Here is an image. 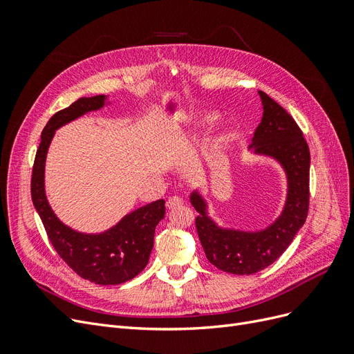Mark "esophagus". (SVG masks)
Here are the masks:
<instances>
[{
  "label": "esophagus",
  "instance_id": "esophagus-1",
  "mask_svg": "<svg viewBox=\"0 0 354 354\" xmlns=\"http://www.w3.org/2000/svg\"><path fill=\"white\" fill-rule=\"evenodd\" d=\"M185 203V201L181 199V198H178V196H171L168 201H167V207L168 208H177V207H181Z\"/></svg>",
  "mask_w": 354,
  "mask_h": 354
}]
</instances>
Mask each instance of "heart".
Here are the masks:
<instances>
[{
    "mask_svg": "<svg viewBox=\"0 0 354 354\" xmlns=\"http://www.w3.org/2000/svg\"><path fill=\"white\" fill-rule=\"evenodd\" d=\"M217 121V116L214 115V113H208V115H205V116H202L201 120H199V122H198V125L201 127V128H208V127H211L214 122Z\"/></svg>",
    "mask_w": 354,
    "mask_h": 354,
    "instance_id": "b5f03b06",
    "label": "heart"
}]
</instances>
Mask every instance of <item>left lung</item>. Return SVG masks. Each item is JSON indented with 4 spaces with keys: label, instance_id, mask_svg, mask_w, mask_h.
Here are the masks:
<instances>
[{
    "label": "left lung",
    "instance_id": "left-lung-1",
    "mask_svg": "<svg viewBox=\"0 0 354 354\" xmlns=\"http://www.w3.org/2000/svg\"><path fill=\"white\" fill-rule=\"evenodd\" d=\"M263 118L250 149L255 155L277 160L288 180L281 216L263 230L246 232L220 227L208 217L207 201L199 192L190 195L199 212L196 230L207 259L217 269L233 274H252L273 264L303 227L308 212L310 152L301 130L281 104L259 91Z\"/></svg>",
    "mask_w": 354,
    "mask_h": 354
}]
</instances>
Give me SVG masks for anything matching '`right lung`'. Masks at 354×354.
<instances>
[{"instance_id": "add662e5", "label": "right lung", "mask_w": 354, "mask_h": 354, "mask_svg": "<svg viewBox=\"0 0 354 354\" xmlns=\"http://www.w3.org/2000/svg\"><path fill=\"white\" fill-rule=\"evenodd\" d=\"M108 95L81 97L50 118L32 168L30 195L47 236L60 259L84 279L97 285H120L140 273L153 248L158 223L165 216V201L159 199L133 212L102 233H81L63 224L46 196L44 169L50 143L57 128L77 118L99 111Z\"/></svg>"}]
</instances>
